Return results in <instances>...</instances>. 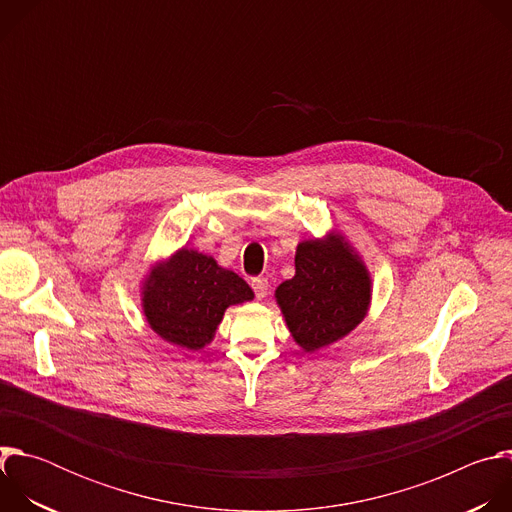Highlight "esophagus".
Instances as JSON below:
<instances>
[{
	"instance_id": "obj_1",
	"label": "esophagus",
	"mask_w": 512,
	"mask_h": 512,
	"mask_svg": "<svg viewBox=\"0 0 512 512\" xmlns=\"http://www.w3.org/2000/svg\"><path fill=\"white\" fill-rule=\"evenodd\" d=\"M251 287L255 291V298L263 300L267 296V289H269V281L265 277H253L251 279Z\"/></svg>"
}]
</instances>
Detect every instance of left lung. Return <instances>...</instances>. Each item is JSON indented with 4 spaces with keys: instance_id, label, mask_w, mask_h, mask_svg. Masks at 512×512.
Returning <instances> with one entry per match:
<instances>
[{
    "instance_id": "8db88e82",
    "label": "left lung",
    "mask_w": 512,
    "mask_h": 512,
    "mask_svg": "<svg viewBox=\"0 0 512 512\" xmlns=\"http://www.w3.org/2000/svg\"><path fill=\"white\" fill-rule=\"evenodd\" d=\"M275 298L294 340L316 352L367 316L371 277L340 235L304 241L296 251V275L275 289Z\"/></svg>"
}]
</instances>
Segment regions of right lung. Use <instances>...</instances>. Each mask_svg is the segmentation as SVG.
<instances>
[{
  "instance_id": "add662e5",
  "label": "right lung",
  "mask_w": 512,
  "mask_h": 512,
  "mask_svg": "<svg viewBox=\"0 0 512 512\" xmlns=\"http://www.w3.org/2000/svg\"><path fill=\"white\" fill-rule=\"evenodd\" d=\"M253 300V289L237 273L208 255L180 249L156 267L143 285V314L164 340L200 350L221 324L225 310Z\"/></svg>"
}]
</instances>
